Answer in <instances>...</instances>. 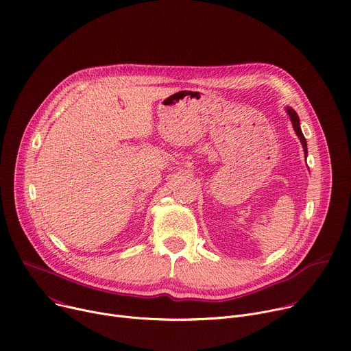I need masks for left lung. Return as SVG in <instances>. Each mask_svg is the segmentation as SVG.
<instances>
[{"instance_id":"8db88e82","label":"left lung","mask_w":351,"mask_h":351,"mask_svg":"<svg viewBox=\"0 0 351 351\" xmlns=\"http://www.w3.org/2000/svg\"><path fill=\"white\" fill-rule=\"evenodd\" d=\"M287 114L290 116V120H291V123H293V127H294V130H295V134L298 136V138H300V141H301V144H302L304 154H305V158H306V154H308V149H306V140H305V137H304V134H302V130H301L298 114H297V113H295V110H294V109H291V108H287Z\"/></svg>"}]
</instances>
